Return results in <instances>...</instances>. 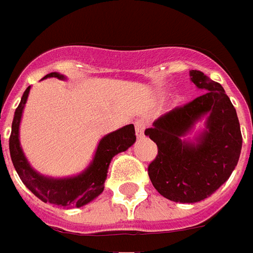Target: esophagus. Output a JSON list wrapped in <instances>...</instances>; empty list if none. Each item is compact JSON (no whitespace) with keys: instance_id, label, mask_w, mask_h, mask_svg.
<instances>
[{"instance_id":"1","label":"esophagus","mask_w":253,"mask_h":253,"mask_svg":"<svg viewBox=\"0 0 253 253\" xmlns=\"http://www.w3.org/2000/svg\"><path fill=\"white\" fill-rule=\"evenodd\" d=\"M135 129L137 137H143L144 135V129H146V123L143 120H137L135 123Z\"/></svg>"}]
</instances>
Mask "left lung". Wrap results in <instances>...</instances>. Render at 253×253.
Instances as JSON below:
<instances>
[{
  "instance_id": "8db88e82",
  "label": "left lung",
  "mask_w": 253,
  "mask_h": 253,
  "mask_svg": "<svg viewBox=\"0 0 253 253\" xmlns=\"http://www.w3.org/2000/svg\"><path fill=\"white\" fill-rule=\"evenodd\" d=\"M203 95L155 120L144 132L158 146L148 165L154 188L177 203H196L211 196L237 166L243 136L237 113L221 84L200 71L189 72ZM206 117L195 142L183 140L194 124Z\"/></svg>"
}]
</instances>
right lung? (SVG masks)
<instances>
[{"label":"right lung","mask_w":253,"mask_h":253,"mask_svg":"<svg viewBox=\"0 0 253 253\" xmlns=\"http://www.w3.org/2000/svg\"><path fill=\"white\" fill-rule=\"evenodd\" d=\"M47 78L65 79V76L57 72H51L46 75L43 79ZM30 88L31 87H27L21 96V101L16 109L13 123H12V132L9 137V151L13 166L23 184L42 202L62 206V207H82L103 192L107 169L113 157L117 155L118 152L126 151L136 141L135 126L133 124H129L102 137L96 147L92 162L80 174L66 177V178H53V177L39 174L28 164L19 140L21 114L26 106Z\"/></svg>","instance_id":"1"}]
</instances>
